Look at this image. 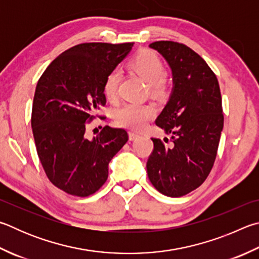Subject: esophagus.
Wrapping results in <instances>:
<instances>
[{
	"label": "esophagus",
	"mask_w": 259,
	"mask_h": 259,
	"mask_svg": "<svg viewBox=\"0 0 259 259\" xmlns=\"http://www.w3.org/2000/svg\"><path fill=\"white\" fill-rule=\"evenodd\" d=\"M138 137H139V135L137 133H133V131L129 133V139L130 140H135V139H137Z\"/></svg>",
	"instance_id": "obj_1"
}]
</instances>
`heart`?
<instances>
[{
	"label": "heart",
	"mask_w": 259,
	"mask_h": 259,
	"mask_svg": "<svg viewBox=\"0 0 259 259\" xmlns=\"http://www.w3.org/2000/svg\"><path fill=\"white\" fill-rule=\"evenodd\" d=\"M129 67L138 76L147 82L149 92L154 95H162L166 92L167 81L164 76L165 67L161 58L150 50H142L130 60ZM120 74L117 70H112L107 74L103 92L107 100L115 101L117 98ZM156 114V109L153 104H138V103H126L116 111V123L126 129L140 131L147 125Z\"/></svg>",
	"instance_id": "heart-1"
}]
</instances>
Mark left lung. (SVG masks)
<instances>
[{"mask_svg":"<svg viewBox=\"0 0 259 259\" xmlns=\"http://www.w3.org/2000/svg\"><path fill=\"white\" fill-rule=\"evenodd\" d=\"M167 61L173 92L155 121L171 138H152L147 175L161 194L181 197L195 190L214 165L223 129L218 78L200 55L172 40L149 44Z\"/></svg>","mask_w":259,"mask_h":259,"instance_id":"8db88e82","label":"left lung"}]
</instances>
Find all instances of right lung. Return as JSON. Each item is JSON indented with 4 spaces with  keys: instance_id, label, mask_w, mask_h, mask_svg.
<instances>
[{
    "instance_id": "add662e5",
    "label": "right lung",
    "mask_w": 259,
    "mask_h": 259,
    "mask_svg": "<svg viewBox=\"0 0 259 259\" xmlns=\"http://www.w3.org/2000/svg\"><path fill=\"white\" fill-rule=\"evenodd\" d=\"M134 43H82L53 60L37 82L31 128L46 176L69 195L95 194L109 177V163L128 142L124 129L105 125L84 137L88 123L102 117L103 84Z\"/></svg>"
}]
</instances>
